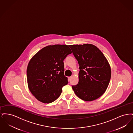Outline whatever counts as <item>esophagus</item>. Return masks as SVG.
Instances as JSON below:
<instances>
[{"label":"esophagus","instance_id":"1","mask_svg":"<svg viewBox=\"0 0 133 133\" xmlns=\"http://www.w3.org/2000/svg\"><path fill=\"white\" fill-rule=\"evenodd\" d=\"M72 77V76H70V77H68V80H70L71 79Z\"/></svg>","mask_w":133,"mask_h":133}]
</instances>
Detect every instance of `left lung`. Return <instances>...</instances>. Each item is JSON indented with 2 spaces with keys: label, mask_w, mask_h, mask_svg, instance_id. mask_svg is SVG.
Masks as SVG:
<instances>
[{
  "label": "left lung",
  "mask_w": 133,
  "mask_h": 133,
  "mask_svg": "<svg viewBox=\"0 0 133 133\" xmlns=\"http://www.w3.org/2000/svg\"><path fill=\"white\" fill-rule=\"evenodd\" d=\"M79 64V82L72 87L85 101L99 98L106 91L111 76L107 59L98 48L91 44L69 45Z\"/></svg>",
  "instance_id": "left-lung-1"
}]
</instances>
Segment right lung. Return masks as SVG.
I'll use <instances>...</instances> for the list:
<instances>
[{"mask_svg":"<svg viewBox=\"0 0 133 133\" xmlns=\"http://www.w3.org/2000/svg\"><path fill=\"white\" fill-rule=\"evenodd\" d=\"M72 51L67 45H48L36 53L27 68L28 87L38 101L50 103L60 96L68 84L64 60Z\"/></svg>","mask_w":133,"mask_h":133,"instance_id":"obj_1","label":"right lung"}]
</instances>
